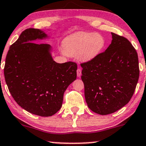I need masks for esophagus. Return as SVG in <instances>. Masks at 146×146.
I'll use <instances>...</instances> for the list:
<instances>
[{
  "instance_id": "34e87169",
  "label": "esophagus",
  "mask_w": 146,
  "mask_h": 146,
  "mask_svg": "<svg viewBox=\"0 0 146 146\" xmlns=\"http://www.w3.org/2000/svg\"><path fill=\"white\" fill-rule=\"evenodd\" d=\"M81 75H82V70L80 68H78L77 70V76L80 77Z\"/></svg>"
}]
</instances>
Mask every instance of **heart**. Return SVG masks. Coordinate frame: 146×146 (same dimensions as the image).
<instances>
[{"mask_svg": "<svg viewBox=\"0 0 146 146\" xmlns=\"http://www.w3.org/2000/svg\"><path fill=\"white\" fill-rule=\"evenodd\" d=\"M105 38L99 33L79 32L64 40V52L67 56L77 58L82 62H89L98 56L105 46Z\"/></svg>", "mask_w": 146, "mask_h": 146, "instance_id": "1", "label": "heart"}]
</instances>
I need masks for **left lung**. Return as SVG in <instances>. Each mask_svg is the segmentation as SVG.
I'll list each match as a JSON object with an SVG mask.
<instances>
[{"mask_svg":"<svg viewBox=\"0 0 146 146\" xmlns=\"http://www.w3.org/2000/svg\"><path fill=\"white\" fill-rule=\"evenodd\" d=\"M108 48L92 60L81 64L88 106L100 115L112 113L126 105L138 82V56L125 38L111 33Z\"/></svg>","mask_w":146,"mask_h":146,"instance_id":"obj_1","label":"left lung"}]
</instances>
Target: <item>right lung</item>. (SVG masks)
<instances>
[{"instance_id":"right-lung-1","label":"right lung","mask_w":146,"mask_h":146,"mask_svg":"<svg viewBox=\"0 0 146 146\" xmlns=\"http://www.w3.org/2000/svg\"><path fill=\"white\" fill-rule=\"evenodd\" d=\"M43 31L28 29L10 47L6 57L5 81L12 96L29 112L40 116L55 114L64 93L76 79L77 64L53 60L51 46L33 42L46 38Z\"/></svg>"}]
</instances>
